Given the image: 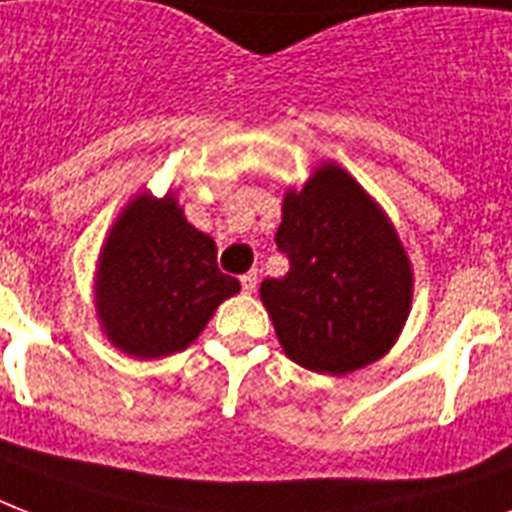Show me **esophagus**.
<instances>
[{
  "label": "esophagus",
  "instance_id": "obj_1",
  "mask_svg": "<svg viewBox=\"0 0 512 512\" xmlns=\"http://www.w3.org/2000/svg\"><path fill=\"white\" fill-rule=\"evenodd\" d=\"M241 289H244L247 295H252V292H255V289H257V271H249V273H244V276H241Z\"/></svg>",
  "mask_w": 512,
  "mask_h": 512
}]
</instances>
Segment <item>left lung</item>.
<instances>
[{
	"mask_svg": "<svg viewBox=\"0 0 512 512\" xmlns=\"http://www.w3.org/2000/svg\"><path fill=\"white\" fill-rule=\"evenodd\" d=\"M276 247L289 271L260 287L287 356L348 374L385 356L412 305V268L393 225L361 185L324 164L289 191Z\"/></svg>",
	"mask_w": 512,
	"mask_h": 512,
	"instance_id": "obj_1",
	"label": "left lung"
}]
</instances>
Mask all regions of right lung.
Wrapping results in <instances>:
<instances>
[{
	"label": "right lung",
	"mask_w": 512,
	"mask_h": 512,
	"mask_svg": "<svg viewBox=\"0 0 512 512\" xmlns=\"http://www.w3.org/2000/svg\"><path fill=\"white\" fill-rule=\"evenodd\" d=\"M239 281L172 196H138L111 228L98 271V316L116 348L138 358L188 348Z\"/></svg>",
	"instance_id": "add662e5"
}]
</instances>
